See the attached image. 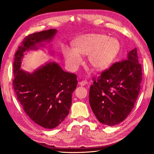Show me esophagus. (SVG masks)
<instances>
[{
	"label": "esophagus",
	"mask_w": 154,
	"mask_h": 154,
	"mask_svg": "<svg viewBox=\"0 0 154 154\" xmlns=\"http://www.w3.org/2000/svg\"><path fill=\"white\" fill-rule=\"evenodd\" d=\"M88 83V82L87 81H82V82H80V83H79V84H80V85L81 86H84L85 85H87Z\"/></svg>",
	"instance_id": "34e87169"
}]
</instances>
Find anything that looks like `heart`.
<instances>
[{"mask_svg":"<svg viewBox=\"0 0 154 154\" xmlns=\"http://www.w3.org/2000/svg\"><path fill=\"white\" fill-rule=\"evenodd\" d=\"M74 49L66 48L63 51L67 66L76 71L82 62L81 55H88V63L95 71L109 68L117 57L119 42L103 34L91 33L82 35L73 42Z\"/></svg>","mask_w":154,"mask_h":154,"instance_id":"b5f03b06","label":"heart"}]
</instances>
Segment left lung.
Segmentation results:
<instances>
[{"instance_id": "8db88e82", "label": "left lung", "mask_w": 154, "mask_h": 154, "mask_svg": "<svg viewBox=\"0 0 154 154\" xmlns=\"http://www.w3.org/2000/svg\"><path fill=\"white\" fill-rule=\"evenodd\" d=\"M141 68L135 48L125 60L114 63L97 79L93 78L89 103L100 123L114 126L131 112L140 90Z\"/></svg>"}]
</instances>
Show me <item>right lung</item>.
<instances>
[{"label":"right lung","mask_w":154,"mask_h":154,"mask_svg":"<svg viewBox=\"0 0 154 154\" xmlns=\"http://www.w3.org/2000/svg\"><path fill=\"white\" fill-rule=\"evenodd\" d=\"M57 32V29H51L25 37L13 63V85L18 100L31 120L48 129L57 127L69 114L77 76L64 71L54 62H47L32 73L20 67L24 53L38 49L37 46H43L44 42H51Z\"/></svg>","instance_id":"1"}]
</instances>
